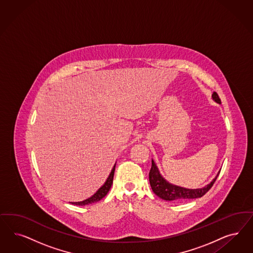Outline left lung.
Returning a JSON list of instances; mask_svg holds the SVG:
<instances>
[{"label": "left lung", "instance_id": "obj_1", "mask_svg": "<svg viewBox=\"0 0 253 253\" xmlns=\"http://www.w3.org/2000/svg\"><path fill=\"white\" fill-rule=\"evenodd\" d=\"M212 98L220 104V99L216 92H213ZM220 172L217 174L215 179H213L210 184L203 188L199 189H186V188L179 187L177 185H173L171 183L168 182L166 179L161 176L160 172L158 170L154 160H152V168L149 173V180L151 187L153 189L154 193L164 200L169 201H180L185 199H193L198 198L204 196L205 194L212 187L217 177L219 176Z\"/></svg>", "mask_w": 253, "mask_h": 253}]
</instances>
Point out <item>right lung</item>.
Segmentation results:
<instances>
[{"label": "right lung", "mask_w": 253, "mask_h": 253, "mask_svg": "<svg viewBox=\"0 0 253 253\" xmlns=\"http://www.w3.org/2000/svg\"><path fill=\"white\" fill-rule=\"evenodd\" d=\"M114 170H115V165L112 169V171L110 173L108 179H106L105 183L98 189V191L93 195V196L80 202H71V204L76 205V206H85V205L92 204V203H96L98 202L99 200H101L104 196H106L108 192L110 191V189L112 187L113 184V179H114Z\"/></svg>", "instance_id": "right-lung-1"}]
</instances>
